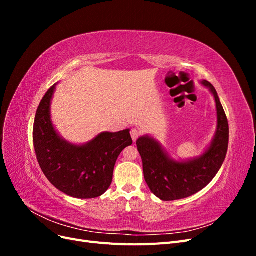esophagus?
<instances>
[{
  "label": "esophagus",
  "instance_id": "esophagus-1",
  "mask_svg": "<svg viewBox=\"0 0 256 256\" xmlns=\"http://www.w3.org/2000/svg\"><path fill=\"white\" fill-rule=\"evenodd\" d=\"M130 134H131V138H132L134 142H136L138 140V138L141 136V131L136 128H132L130 131Z\"/></svg>",
  "mask_w": 256,
  "mask_h": 256
}]
</instances>
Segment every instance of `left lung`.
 Returning a JSON list of instances; mask_svg holds the SVG:
<instances>
[{
  "label": "left lung",
  "instance_id": "left-lung-1",
  "mask_svg": "<svg viewBox=\"0 0 256 256\" xmlns=\"http://www.w3.org/2000/svg\"><path fill=\"white\" fill-rule=\"evenodd\" d=\"M202 84L214 95L216 108V130L208 148L200 157L176 161L161 144L150 136L138 138L143 172L150 191L162 200L191 196L210 182L219 172L228 147V122L216 88L206 80Z\"/></svg>",
  "mask_w": 256,
  "mask_h": 256
}]
</instances>
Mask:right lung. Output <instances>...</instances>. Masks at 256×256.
I'll return each instance as SVG.
<instances>
[{
	"instance_id": "1",
	"label": "right lung",
	"mask_w": 256,
	"mask_h": 256,
	"mask_svg": "<svg viewBox=\"0 0 256 256\" xmlns=\"http://www.w3.org/2000/svg\"><path fill=\"white\" fill-rule=\"evenodd\" d=\"M56 84L46 92L38 106L33 142L38 164L48 180L65 194L94 198L109 189L120 154L132 144L129 129L102 132L92 141L76 145L67 142L51 120V100Z\"/></svg>"
}]
</instances>
